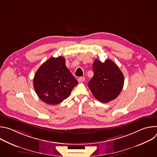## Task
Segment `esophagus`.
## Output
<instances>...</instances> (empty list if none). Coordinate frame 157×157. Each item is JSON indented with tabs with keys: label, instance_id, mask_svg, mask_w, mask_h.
I'll use <instances>...</instances> for the list:
<instances>
[{
	"label": "esophagus",
	"instance_id": "1",
	"mask_svg": "<svg viewBox=\"0 0 157 157\" xmlns=\"http://www.w3.org/2000/svg\"><path fill=\"white\" fill-rule=\"evenodd\" d=\"M78 81L79 82H84L85 81V78L84 77H80L78 78Z\"/></svg>",
	"mask_w": 157,
	"mask_h": 157
}]
</instances>
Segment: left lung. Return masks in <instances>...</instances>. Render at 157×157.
Returning <instances> with one entry per match:
<instances>
[{"label": "left lung", "mask_w": 157, "mask_h": 157, "mask_svg": "<svg viewBox=\"0 0 157 157\" xmlns=\"http://www.w3.org/2000/svg\"><path fill=\"white\" fill-rule=\"evenodd\" d=\"M93 70L94 76L88 86L95 98L107 103L117 98L123 88L124 78L117 64L110 59L102 63L96 59Z\"/></svg>", "instance_id": "1"}]
</instances>
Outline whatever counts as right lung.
<instances>
[{"label":"right lung","mask_w":157,"mask_h":157,"mask_svg":"<svg viewBox=\"0 0 157 157\" xmlns=\"http://www.w3.org/2000/svg\"><path fill=\"white\" fill-rule=\"evenodd\" d=\"M78 84L67 68L63 56L52 57L43 63L33 78V87L39 98L51 105L61 103Z\"/></svg>","instance_id":"obj_1"}]
</instances>
